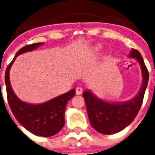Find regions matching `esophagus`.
<instances>
[{
  "label": "esophagus",
  "instance_id": "1",
  "mask_svg": "<svg viewBox=\"0 0 155 155\" xmlns=\"http://www.w3.org/2000/svg\"><path fill=\"white\" fill-rule=\"evenodd\" d=\"M76 94H81L82 93V91H83V89H82L81 87H76Z\"/></svg>",
  "mask_w": 155,
  "mask_h": 155
}]
</instances>
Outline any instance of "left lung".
<instances>
[{
	"instance_id": "1",
	"label": "left lung",
	"mask_w": 155,
	"mask_h": 155,
	"mask_svg": "<svg viewBox=\"0 0 155 155\" xmlns=\"http://www.w3.org/2000/svg\"><path fill=\"white\" fill-rule=\"evenodd\" d=\"M129 57L139 62L143 76L141 87L134 98L123 103H109L100 100L89 91L83 92L90 124L100 134H112L124 130L135 119L143 103L149 80L148 71L137 50L132 49Z\"/></svg>"
}]
</instances>
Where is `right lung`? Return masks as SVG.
<instances>
[{
	"label": "right lung",
	"mask_w": 155,
	"mask_h": 155,
	"mask_svg": "<svg viewBox=\"0 0 155 155\" xmlns=\"http://www.w3.org/2000/svg\"><path fill=\"white\" fill-rule=\"evenodd\" d=\"M42 42L26 45L18 50L5 71L7 98L12 113L27 130L36 136L51 137L57 134L64 126L65 108L68 101L75 95V89L39 105H32L19 99L14 93L9 81V71L18 55L36 49Z\"/></svg>",
	"instance_id": "add662e5"
}]
</instances>
